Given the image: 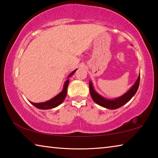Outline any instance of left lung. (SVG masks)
I'll use <instances>...</instances> for the list:
<instances>
[{"label":"left lung","instance_id":"8db88e82","mask_svg":"<svg viewBox=\"0 0 158 158\" xmlns=\"http://www.w3.org/2000/svg\"><path fill=\"white\" fill-rule=\"evenodd\" d=\"M140 81V74L139 75L137 81L127 91L121 96L114 99H107L95 91L93 87V83L91 81H89V88H90V93L91 95L92 99L96 104H98L101 106L109 109H116L123 106L127 102H128L135 93H137Z\"/></svg>","mask_w":158,"mask_h":158}]
</instances>
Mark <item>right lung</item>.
<instances>
[{"label": "right lung", "mask_w": 158, "mask_h": 158, "mask_svg": "<svg viewBox=\"0 0 158 158\" xmlns=\"http://www.w3.org/2000/svg\"><path fill=\"white\" fill-rule=\"evenodd\" d=\"M77 69L74 70L73 73H71L69 74V76L68 77V79H67L66 81L64 83V85H63L62 91H61L60 93H58L57 95H56L55 97H53L52 99H51L49 100L44 102L34 103V102H32L31 101L29 102H30L33 106H35V107L40 109H50L56 107V106H58V105H60V104L64 101V100H65L67 95V92H68V86L69 82V79L68 78H69L72 75H73Z\"/></svg>", "instance_id": "1"}]
</instances>
